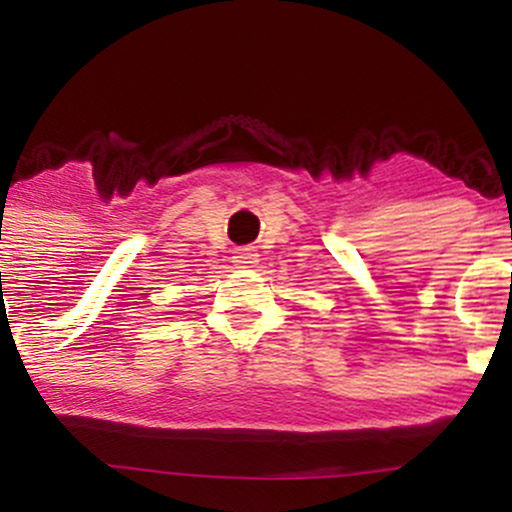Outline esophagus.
I'll list each match as a JSON object with an SVG mask.
<instances>
[{"instance_id": "esophagus-1", "label": "esophagus", "mask_w": 512, "mask_h": 512, "mask_svg": "<svg viewBox=\"0 0 512 512\" xmlns=\"http://www.w3.org/2000/svg\"><path fill=\"white\" fill-rule=\"evenodd\" d=\"M233 262H236L240 269H250V267H255V264H257V252H255V250H250V248L238 250V252H236V257H233Z\"/></svg>"}]
</instances>
